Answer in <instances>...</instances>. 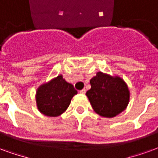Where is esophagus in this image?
Returning <instances> with one entry per match:
<instances>
[{
	"instance_id": "esophagus-1",
	"label": "esophagus",
	"mask_w": 158,
	"mask_h": 158,
	"mask_svg": "<svg viewBox=\"0 0 158 158\" xmlns=\"http://www.w3.org/2000/svg\"><path fill=\"white\" fill-rule=\"evenodd\" d=\"M85 92H86V90H85V89H81V90L79 91V93H80V94H85Z\"/></svg>"
}]
</instances>
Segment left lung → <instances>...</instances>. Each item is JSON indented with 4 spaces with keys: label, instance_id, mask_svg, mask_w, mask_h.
<instances>
[{
    "label": "left lung",
    "instance_id": "8db88e82",
    "mask_svg": "<svg viewBox=\"0 0 158 158\" xmlns=\"http://www.w3.org/2000/svg\"><path fill=\"white\" fill-rule=\"evenodd\" d=\"M90 85L86 95L98 115L112 118L127 109L130 91L121 77L98 72L90 79Z\"/></svg>",
    "mask_w": 158,
    "mask_h": 158
}]
</instances>
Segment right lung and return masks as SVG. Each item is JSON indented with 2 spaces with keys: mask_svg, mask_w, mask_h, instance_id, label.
Segmentation results:
<instances>
[{
  "mask_svg": "<svg viewBox=\"0 0 158 158\" xmlns=\"http://www.w3.org/2000/svg\"><path fill=\"white\" fill-rule=\"evenodd\" d=\"M77 93L73 85L60 74L38 87L36 93L37 109L47 116H58L67 110Z\"/></svg>",
  "mask_w": 158,
  "mask_h": 158,
  "instance_id": "add662e5",
  "label": "right lung"
}]
</instances>
